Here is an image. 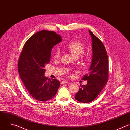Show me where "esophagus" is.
Instances as JSON below:
<instances>
[{
	"instance_id": "34e87169",
	"label": "esophagus",
	"mask_w": 130,
	"mask_h": 130,
	"mask_svg": "<svg viewBox=\"0 0 130 130\" xmlns=\"http://www.w3.org/2000/svg\"><path fill=\"white\" fill-rule=\"evenodd\" d=\"M71 84L70 82H67V81H63L61 82V84Z\"/></svg>"
}]
</instances>
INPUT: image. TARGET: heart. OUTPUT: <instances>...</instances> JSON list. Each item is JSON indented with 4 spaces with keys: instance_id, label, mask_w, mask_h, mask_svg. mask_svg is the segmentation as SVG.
<instances>
[{
    "instance_id": "obj_1",
    "label": "heart",
    "mask_w": 130,
    "mask_h": 130,
    "mask_svg": "<svg viewBox=\"0 0 130 130\" xmlns=\"http://www.w3.org/2000/svg\"><path fill=\"white\" fill-rule=\"evenodd\" d=\"M66 47L75 57H78L82 54L83 59L86 58L87 57V55L83 53L84 51V46L83 44L79 40H75L70 42L67 45ZM60 55V50L56 49V50H55L54 53V57L55 58L58 59L59 58Z\"/></svg>"
}]
</instances>
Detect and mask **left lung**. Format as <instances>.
<instances>
[{
	"instance_id": "1",
	"label": "left lung",
	"mask_w": 130,
	"mask_h": 130,
	"mask_svg": "<svg viewBox=\"0 0 130 130\" xmlns=\"http://www.w3.org/2000/svg\"><path fill=\"white\" fill-rule=\"evenodd\" d=\"M92 38V60L88 74L82 79L87 80L86 85H80L75 96L78 101L88 103L95 99L108 80L109 61L105 47L102 42L90 31Z\"/></svg>"
}]
</instances>
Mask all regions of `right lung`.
Masks as SVG:
<instances>
[{
    "label": "right lung",
    "instance_id": "obj_1",
    "mask_svg": "<svg viewBox=\"0 0 130 130\" xmlns=\"http://www.w3.org/2000/svg\"><path fill=\"white\" fill-rule=\"evenodd\" d=\"M61 41L60 35L43 30L32 36L22 50L18 64L19 74L28 92L37 100L53 98L60 87L58 80L44 77V68L50 61L52 49Z\"/></svg>",
    "mask_w": 130,
    "mask_h": 130
}]
</instances>
